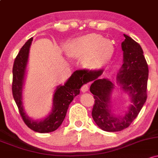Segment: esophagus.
I'll return each mask as SVG.
<instances>
[{
    "instance_id": "34e87169",
    "label": "esophagus",
    "mask_w": 158,
    "mask_h": 158,
    "mask_svg": "<svg viewBox=\"0 0 158 158\" xmlns=\"http://www.w3.org/2000/svg\"><path fill=\"white\" fill-rule=\"evenodd\" d=\"M88 89H89V87H88L87 84H84V85L81 86V91H82L83 93L86 92V91L88 90Z\"/></svg>"
}]
</instances>
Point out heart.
<instances>
[{"mask_svg": "<svg viewBox=\"0 0 158 158\" xmlns=\"http://www.w3.org/2000/svg\"><path fill=\"white\" fill-rule=\"evenodd\" d=\"M113 45L98 35H86L73 40L68 48L69 54L74 57H84V62L90 69H96L112 55Z\"/></svg>", "mask_w": 158, "mask_h": 158, "instance_id": "b5f03b06", "label": "heart"}]
</instances>
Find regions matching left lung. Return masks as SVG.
Instances as JSON below:
<instances>
[{"mask_svg":"<svg viewBox=\"0 0 158 158\" xmlns=\"http://www.w3.org/2000/svg\"><path fill=\"white\" fill-rule=\"evenodd\" d=\"M124 35L122 42L123 63L117 76L118 84L130 96L132 104L123 115L114 114L110 105L114 84L108 79H100L103 69H79L77 74L86 83L93 81L90 92L95 99L92 117L99 128L107 132H118L131 124L147 99L148 67L141 46L130 37Z\"/></svg>","mask_w":158,"mask_h":158,"instance_id":"8db88e82","label":"left lung"}]
</instances>
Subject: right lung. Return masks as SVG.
I'll list each match as a JSON object with an SVG mask.
<instances>
[{"instance_id":"obj_1","label":"right lung","mask_w":158,"mask_h":158,"mask_svg":"<svg viewBox=\"0 0 158 158\" xmlns=\"http://www.w3.org/2000/svg\"><path fill=\"white\" fill-rule=\"evenodd\" d=\"M32 39V38H30L23 45L14 60L13 67L12 92L20 115L28 127L38 133H50L57 130L62 124L65 118L69 104L72 102L74 98L79 94L80 88L86 84V82L77 75V71H75L63 86L57 87L54 93L52 112L45 119L40 121L34 120L28 118L23 109L22 92Z\"/></svg>"}]
</instances>
